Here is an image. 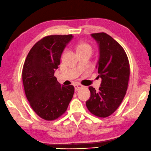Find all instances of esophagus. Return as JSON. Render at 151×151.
Listing matches in <instances>:
<instances>
[{
    "label": "esophagus",
    "mask_w": 151,
    "mask_h": 151,
    "mask_svg": "<svg viewBox=\"0 0 151 151\" xmlns=\"http://www.w3.org/2000/svg\"><path fill=\"white\" fill-rule=\"evenodd\" d=\"M83 87V86L82 85L79 84V83H76V84L74 85V88H75V90H80V89H81V88H82Z\"/></svg>",
    "instance_id": "1"
}]
</instances>
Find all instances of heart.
I'll return each mask as SVG.
<instances>
[{
  "label": "heart",
  "instance_id": "obj_1",
  "mask_svg": "<svg viewBox=\"0 0 151 151\" xmlns=\"http://www.w3.org/2000/svg\"><path fill=\"white\" fill-rule=\"evenodd\" d=\"M87 49L92 50V48H91V46L86 43H80L77 46L78 52L80 51H82V50H87Z\"/></svg>",
  "mask_w": 151,
  "mask_h": 151
}]
</instances>
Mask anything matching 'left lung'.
Listing matches in <instances>:
<instances>
[{
    "label": "left lung",
    "instance_id": "8db88e82",
    "mask_svg": "<svg viewBox=\"0 0 151 151\" xmlns=\"http://www.w3.org/2000/svg\"><path fill=\"white\" fill-rule=\"evenodd\" d=\"M91 36L99 45L100 55L96 68L102 81L98 91L89 87L90 97L86 105L93 115L106 117L117 110L126 94L129 61L122 46L109 35L102 32Z\"/></svg>",
    "mask_w": 151,
    "mask_h": 151
}]
</instances>
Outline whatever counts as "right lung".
<instances>
[{"instance_id": "add662e5", "label": "right lung", "mask_w": 151, "mask_h": 151, "mask_svg": "<svg viewBox=\"0 0 151 151\" xmlns=\"http://www.w3.org/2000/svg\"><path fill=\"white\" fill-rule=\"evenodd\" d=\"M72 38L71 34L45 37L31 48L23 67L25 96L34 112L47 121L63 114L73 98V86L61 85L54 76L62 52Z\"/></svg>"}]
</instances>
